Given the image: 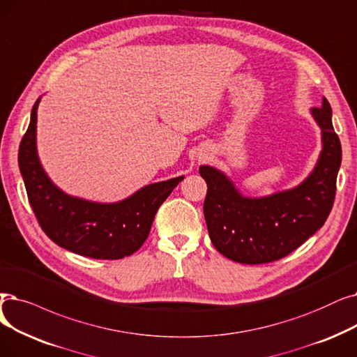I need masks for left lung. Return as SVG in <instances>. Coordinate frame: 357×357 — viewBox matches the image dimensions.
Returning a JSON list of instances; mask_svg holds the SVG:
<instances>
[{
  "instance_id": "8db88e82",
  "label": "left lung",
  "mask_w": 357,
  "mask_h": 357,
  "mask_svg": "<svg viewBox=\"0 0 357 357\" xmlns=\"http://www.w3.org/2000/svg\"><path fill=\"white\" fill-rule=\"evenodd\" d=\"M312 115L322 130L319 160L299 187L262 198L242 197L222 172L199 166L207 182L204 217L210 239L220 254L242 264H266L289 255L322 227L333 208L342 165V144L322 99Z\"/></svg>"
}]
</instances>
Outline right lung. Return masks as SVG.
<instances>
[{"mask_svg": "<svg viewBox=\"0 0 357 357\" xmlns=\"http://www.w3.org/2000/svg\"><path fill=\"white\" fill-rule=\"evenodd\" d=\"M39 100L19 147V167L29 203L42 230L61 248L96 259H121L146 242L159 207L183 176L147 185L115 204L91 203L58 190L36 153Z\"/></svg>", "mask_w": 357, "mask_h": 357, "instance_id": "add662e5", "label": "right lung"}]
</instances>
